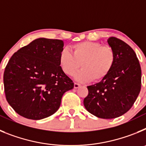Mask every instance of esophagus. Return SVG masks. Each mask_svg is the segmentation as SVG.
Wrapping results in <instances>:
<instances>
[{"label": "esophagus", "instance_id": "obj_1", "mask_svg": "<svg viewBox=\"0 0 146 146\" xmlns=\"http://www.w3.org/2000/svg\"><path fill=\"white\" fill-rule=\"evenodd\" d=\"M80 86V85L79 83H77V82H74V88H78Z\"/></svg>", "mask_w": 146, "mask_h": 146}]
</instances>
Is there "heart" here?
I'll list each match as a JSON object with an SVG mask.
<instances>
[{
    "label": "heart",
    "instance_id": "heart-1",
    "mask_svg": "<svg viewBox=\"0 0 146 146\" xmlns=\"http://www.w3.org/2000/svg\"><path fill=\"white\" fill-rule=\"evenodd\" d=\"M72 53L66 49L61 50L59 63L62 70L67 75L75 74V80L86 82H98L107 77L115 63V52L109 45H102L96 42L86 41L74 44Z\"/></svg>",
    "mask_w": 146,
    "mask_h": 146
}]
</instances>
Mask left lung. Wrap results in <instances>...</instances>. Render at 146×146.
Instances as JSON below:
<instances>
[{
  "instance_id": "1",
  "label": "left lung",
  "mask_w": 146,
  "mask_h": 146,
  "mask_svg": "<svg viewBox=\"0 0 146 146\" xmlns=\"http://www.w3.org/2000/svg\"><path fill=\"white\" fill-rule=\"evenodd\" d=\"M108 44L114 50V65L104 79L88 86L83 103L95 116L112 119L126 113L136 101L141 88V68L129 45L115 37H110Z\"/></svg>"
}]
</instances>
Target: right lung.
<instances>
[{"instance_id":"add662e5","label":"right lung","mask_w":146,"mask_h":146,"mask_svg":"<svg viewBox=\"0 0 146 146\" xmlns=\"http://www.w3.org/2000/svg\"><path fill=\"white\" fill-rule=\"evenodd\" d=\"M62 40L38 38L11 56L3 74L6 98L21 116L40 120L59 109L62 96L74 82L62 70Z\"/></svg>"}]
</instances>
